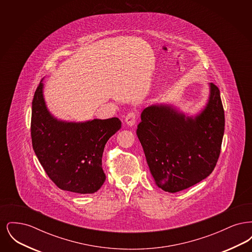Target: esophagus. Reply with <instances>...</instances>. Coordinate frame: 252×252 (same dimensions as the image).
<instances>
[{
    "instance_id": "esophagus-1",
    "label": "esophagus",
    "mask_w": 252,
    "mask_h": 252,
    "mask_svg": "<svg viewBox=\"0 0 252 252\" xmlns=\"http://www.w3.org/2000/svg\"><path fill=\"white\" fill-rule=\"evenodd\" d=\"M125 121H126V124L127 126H134V125L136 124V121H137L136 113H134V112H129V113H127V115H126V117Z\"/></svg>"
}]
</instances>
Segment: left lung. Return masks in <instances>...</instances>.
I'll return each instance as SVG.
<instances>
[{
	"mask_svg": "<svg viewBox=\"0 0 252 252\" xmlns=\"http://www.w3.org/2000/svg\"><path fill=\"white\" fill-rule=\"evenodd\" d=\"M137 136L157 186L168 192L185 190L215 169L225 129L220 92L209 83L203 108L191 114L171 103L144 108Z\"/></svg>",
	"mask_w": 252,
	"mask_h": 252,
	"instance_id": "obj_1",
	"label": "left lung"
}]
</instances>
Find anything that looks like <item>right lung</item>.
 <instances>
[{"label":"right lung","mask_w":252,"mask_h":252,"mask_svg":"<svg viewBox=\"0 0 252 252\" xmlns=\"http://www.w3.org/2000/svg\"><path fill=\"white\" fill-rule=\"evenodd\" d=\"M43 79L32 102V144L52 181L64 191L97 192L106 180L102 157L108 139L122 126L121 121L61 120L53 115L43 95Z\"/></svg>","instance_id":"right-lung-1"}]
</instances>
